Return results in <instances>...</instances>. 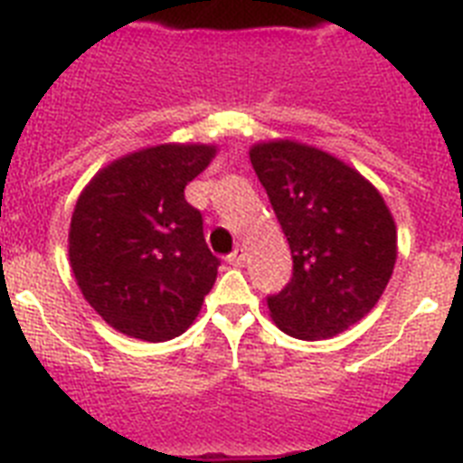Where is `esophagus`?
Here are the masks:
<instances>
[{"instance_id": "1", "label": "esophagus", "mask_w": 463, "mask_h": 463, "mask_svg": "<svg viewBox=\"0 0 463 463\" xmlns=\"http://www.w3.org/2000/svg\"><path fill=\"white\" fill-rule=\"evenodd\" d=\"M228 264H232V267H242V264H245V250H242V247H235V250L228 254Z\"/></svg>"}]
</instances>
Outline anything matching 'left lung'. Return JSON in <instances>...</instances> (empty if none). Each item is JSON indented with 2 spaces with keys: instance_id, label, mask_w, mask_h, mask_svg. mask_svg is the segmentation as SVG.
<instances>
[{
  "instance_id": "left-lung-1",
  "label": "left lung",
  "mask_w": 463,
  "mask_h": 463,
  "mask_svg": "<svg viewBox=\"0 0 463 463\" xmlns=\"http://www.w3.org/2000/svg\"><path fill=\"white\" fill-rule=\"evenodd\" d=\"M250 160L293 254V279L267 300L288 336L331 338L377 305L396 264V225L355 167L300 141H261Z\"/></svg>"
}]
</instances>
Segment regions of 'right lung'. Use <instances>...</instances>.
<instances>
[{"instance_id": "obj_1", "label": "right lung", "mask_w": 463, "mask_h": 463, "mask_svg": "<svg viewBox=\"0 0 463 463\" xmlns=\"http://www.w3.org/2000/svg\"><path fill=\"white\" fill-rule=\"evenodd\" d=\"M213 156L209 144H158L112 160L83 187L69 225V264L112 329L158 344L199 315L221 261L184 187Z\"/></svg>"}]
</instances>
